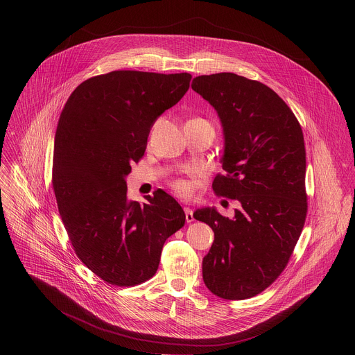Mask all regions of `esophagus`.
<instances>
[{
	"mask_svg": "<svg viewBox=\"0 0 355 355\" xmlns=\"http://www.w3.org/2000/svg\"><path fill=\"white\" fill-rule=\"evenodd\" d=\"M184 213H186V221H187V223H193V221H194L193 209H190V207H184Z\"/></svg>",
	"mask_w": 355,
	"mask_h": 355,
	"instance_id": "34e87169",
	"label": "esophagus"
}]
</instances>
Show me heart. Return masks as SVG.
I'll return each mask as SVG.
<instances>
[{"mask_svg":"<svg viewBox=\"0 0 355 355\" xmlns=\"http://www.w3.org/2000/svg\"><path fill=\"white\" fill-rule=\"evenodd\" d=\"M171 189L180 197H190L193 194V184L190 180L178 178V179H172L169 182Z\"/></svg>","mask_w":355,"mask_h":355,"instance_id":"heart-1","label":"heart"}]
</instances>
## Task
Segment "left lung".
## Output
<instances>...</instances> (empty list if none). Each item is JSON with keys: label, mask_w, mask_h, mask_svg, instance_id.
Wrapping results in <instances>:
<instances>
[{"label": "left lung", "mask_w": 355, "mask_h": 355, "mask_svg": "<svg viewBox=\"0 0 355 355\" xmlns=\"http://www.w3.org/2000/svg\"><path fill=\"white\" fill-rule=\"evenodd\" d=\"M191 87L224 128V173L213 191L239 201L232 220L210 207L194 213L214 232L203 282L223 300L253 298L286 269L304 230V132L290 106L261 82L221 72L197 76Z\"/></svg>", "instance_id": "8db88e82"}]
</instances>
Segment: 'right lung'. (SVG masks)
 I'll use <instances>...</instances> for the list:
<instances>
[{
    "label": "right lung",
    "mask_w": 355,
    "mask_h": 355,
    "mask_svg": "<svg viewBox=\"0 0 355 355\" xmlns=\"http://www.w3.org/2000/svg\"><path fill=\"white\" fill-rule=\"evenodd\" d=\"M191 75L112 71L80 83L58 119L51 183L78 258L103 282L152 279L165 241L186 223L162 190L127 198L125 176L144 157L155 119L182 100Z\"/></svg>",
    "instance_id": "obj_1"
}]
</instances>
